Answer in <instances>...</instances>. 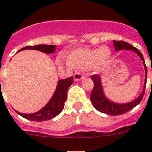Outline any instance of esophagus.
<instances>
[{
	"instance_id": "1",
	"label": "esophagus",
	"mask_w": 152,
	"mask_h": 152,
	"mask_svg": "<svg viewBox=\"0 0 152 152\" xmlns=\"http://www.w3.org/2000/svg\"><path fill=\"white\" fill-rule=\"evenodd\" d=\"M83 78H84V76L80 73V72H76L74 74V80L76 81H80Z\"/></svg>"
}]
</instances>
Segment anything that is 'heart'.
<instances>
[{"mask_svg":"<svg viewBox=\"0 0 152 152\" xmlns=\"http://www.w3.org/2000/svg\"><path fill=\"white\" fill-rule=\"evenodd\" d=\"M110 55V50L106 46L100 48L82 47L72 51L67 57V62L69 65L78 69H84L91 65L99 69L108 61Z\"/></svg>","mask_w":152,"mask_h":152,"instance_id":"1","label":"heart"}]
</instances>
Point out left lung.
Listing matches in <instances>:
<instances>
[{"label": "left lung", "mask_w": 152, "mask_h": 152, "mask_svg": "<svg viewBox=\"0 0 152 152\" xmlns=\"http://www.w3.org/2000/svg\"><path fill=\"white\" fill-rule=\"evenodd\" d=\"M113 46L114 48L117 51L121 50H133L136 52L137 54L139 55L140 57L141 58L143 61V63L144 64V69H145V72H146V76H145V84H144V90L142 91L141 95H140L139 97L137 98V99L134 101L129 102V103L125 104H118L112 102L110 100H108L105 97V95L102 91V88L101 85V80H100V77L99 75H92L91 76V78L93 80L94 83V88L93 90L91 93L90 99L92 102L93 106H95V108L97 110L100 111L102 113H106L108 115L112 116H118L125 113L132 108H134L135 106H137L138 104L141 102L142 99L144 97V93H145V88H146V82H147V67L144 62V59L143 55L140 52L137 48H135L134 46H131L129 43L125 42L124 41H115L113 40ZM152 71V69H151Z\"/></svg>", "instance_id": "8db88e82"}]
</instances>
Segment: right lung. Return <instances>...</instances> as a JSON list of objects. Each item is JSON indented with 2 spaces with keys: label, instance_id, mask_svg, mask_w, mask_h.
Instances as JSON below:
<instances>
[{
  "label": "right lung",
  "instance_id": "right-lung-1",
  "mask_svg": "<svg viewBox=\"0 0 152 152\" xmlns=\"http://www.w3.org/2000/svg\"><path fill=\"white\" fill-rule=\"evenodd\" d=\"M23 50H36L42 51L46 53H52L55 51V46L53 45H37V46H25L19 51ZM73 76L69 78L64 79L58 81L57 88L54 94L51 98L49 102L44 106L43 108L39 111L34 113H22L20 112H15L22 116L23 118H26L27 120L34 121H44L50 120L54 117L57 116L62 110L64 109V102L66 100L67 91L72 83H73Z\"/></svg>",
  "mask_w": 152,
  "mask_h": 152
}]
</instances>
